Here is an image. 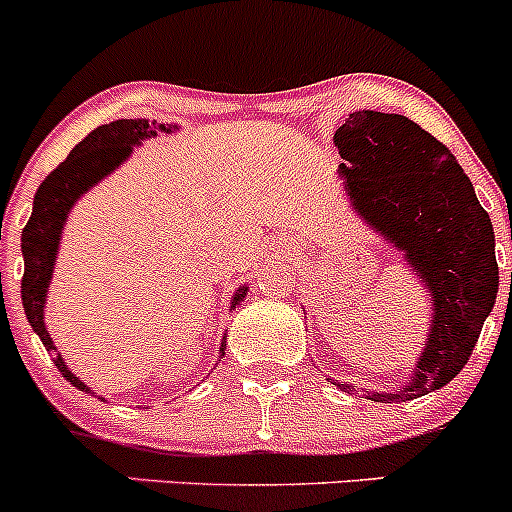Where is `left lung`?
<instances>
[{
  "label": "left lung",
  "instance_id": "obj_1",
  "mask_svg": "<svg viewBox=\"0 0 512 512\" xmlns=\"http://www.w3.org/2000/svg\"><path fill=\"white\" fill-rule=\"evenodd\" d=\"M354 210L404 252L431 292V329L409 381L366 391L381 404L418 399L456 379L498 294L495 235L471 180L441 141L399 113L354 111L334 133ZM334 381V379H329ZM342 391H356L334 381Z\"/></svg>",
  "mask_w": 512,
  "mask_h": 512
}]
</instances>
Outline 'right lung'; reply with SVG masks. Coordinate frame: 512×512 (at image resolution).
Here are the masks:
<instances>
[{
	"label": "right lung",
	"mask_w": 512,
	"mask_h": 512,
	"mask_svg": "<svg viewBox=\"0 0 512 512\" xmlns=\"http://www.w3.org/2000/svg\"><path fill=\"white\" fill-rule=\"evenodd\" d=\"M178 126H165L160 123L158 131L173 133ZM156 136V123H148L143 118H121V121L106 123L91 131L74 151L66 156L64 163L51 170L39 185L34 195V210L27 227L22 232V255H24V277H22V304L27 312L29 324L46 349H56L51 342L44 324V304L46 292H49L51 272H54L56 252H59L61 227L66 225L69 210L74 208L76 200L94 188L98 180L106 178L108 173L118 168L128 156L133 146H138L146 138ZM247 297V287H240L232 294L230 307L240 304ZM225 354V342L220 344V359ZM56 369L64 374L66 381L81 391H91L76 374H71L61 354L54 359Z\"/></svg>",
	"instance_id": "right-lung-1"
}]
</instances>
